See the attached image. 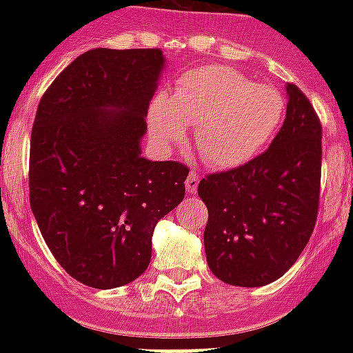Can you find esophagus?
Wrapping results in <instances>:
<instances>
[{"instance_id": "esophagus-1", "label": "esophagus", "mask_w": 353, "mask_h": 353, "mask_svg": "<svg viewBox=\"0 0 353 353\" xmlns=\"http://www.w3.org/2000/svg\"><path fill=\"white\" fill-rule=\"evenodd\" d=\"M198 185H199L198 172H196V168H192V170L188 172L187 181H185V188H187V192H196V190H198Z\"/></svg>"}]
</instances>
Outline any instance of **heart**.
<instances>
[{"instance_id": "obj_1", "label": "heart", "mask_w": 353, "mask_h": 353, "mask_svg": "<svg viewBox=\"0 0 353 353\" xmlns=\"http://www.w3.org/2000/svg\"><path fill=\"white\" fill-rule=\"evenodd\" d=\"M284 101L274 88L256 85L227 65L188 71L157 99L150 132L163 146L181 143L194 126V144L205 163L234 168L251 161L279 126Z\"/></svg>"}]
</instances>
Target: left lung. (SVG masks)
<instances>
[{"instance_id": "1", "label": "left lung", "mask_w": 353, "mask_h": 353, "mask_svg": "<svg viewBox=\"0 0 353 353\" xmlns=\"http://www.w3.org/2000/svg\"><path fill=\"white\" fill-rule=\"evenodd\" d=\"M284 124L265 152L199 181L209 210L205 252L225 284L258 288L301 256L319 214L323 124L312 102L288 84Z\"/></svg>"}]
</instances>
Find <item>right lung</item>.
Wrapping results in <instances>:
<instances>
[{
  "label": "right lung",
  "instance_id": "right-lung-1",
  "mask_svg": "<svg viewBox=\"0 0 353 353\" xmlns=\"http://www.w3.org/2000/svg\"><path fill=\"white\" fill-rule=\"evenodd\" d=\"M163 63L161 49H91L36 110L30 209L57 262L90 288L141 276L157 221L185 198L188 166L144 159L139 148Z\"/></svg>",
  "mask_w": 353,
  "mask_h": 353
}]
</instances>
